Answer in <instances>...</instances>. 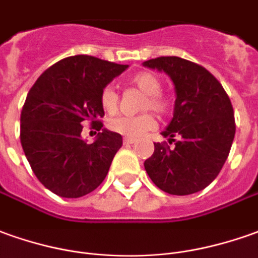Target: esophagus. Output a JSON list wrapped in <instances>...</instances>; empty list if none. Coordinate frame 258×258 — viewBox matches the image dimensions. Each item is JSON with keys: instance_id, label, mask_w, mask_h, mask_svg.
<instances>
[{"instance_id": "esophagus-1", "label": "esophagus", "mask_w": 258, "mask_h": 258, "mask_svg": "<svg viewBox=\"0 0 258 258\" xmlns=\"http://www.w3.org/2000/svg\"><path fill=\"white\" fill-rule=\"evenodd\" d=\"M135 142H136V140L132 139V138H125V139H123V143H125V145H133Z\"/></svg>"}]
</instances>
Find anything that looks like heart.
Wrapping results in <instances>:
<instances>
[{"label": "heart", "mask_w": 258, "mask_h": 258, "mask_svg": "<svg viewBox=\"0 0 258 258\" xmlns=\"http://www.w3.org/2000/svg\"><path fill=\"white\" fill-rule=\"evenodd\" d=\"M129 85L145 94L142 102V109L157 112L159 115H166L170 111L171 102L167 95L161 92L160 78L150 72H140L129 80ZM99 104L106 113L116 112L119 105L118 92L112 87H105L99 94ZM157 126L156 118L152 112H145L136 116H116L108 122V127L112 132L119 133L126 138L138 139L149 131H153Z\"/></svg>", "instance_id": "obj_1"}]
</instances>
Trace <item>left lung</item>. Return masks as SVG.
<instances>
[{"instance_id":"1","label":"left lung","mask_w":258,"mask_h":258,"mask_svg":"<svg viewBox=\"0 0 258 258\" xmlns=\"http://www.w3.org/2000/svg\"><path fill=\"white\" fill-rule=\"evenodd\" d=\"M143 66L167 73L177 94L173 119L161 133L174 147L154 143L146 173L167 194L198 192L218 177L230 152L236 132L232 102L221 83L194 61L163 56Z\"/></svg>"}]
</instances>
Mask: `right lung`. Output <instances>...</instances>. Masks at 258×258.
<instances>
[{"label":"right lung","instance_id":"right-lung-1","mask_svg":"<svg viewBox=\"0 0 258 258\" xmlns=\"http://www.w3.org/2000/svg\"><path fill=\"white\" fill-rule=\"evenodd\" d=\"M127 64L94 56H70L37 78L21 112V145L37 180L63 198H80L105 180L122 146L119 133L102 129L99 94ZM102 130L92 144L82 125Z\"/></svg>","mask_w":258,"mask_h":258}]
</instances>
